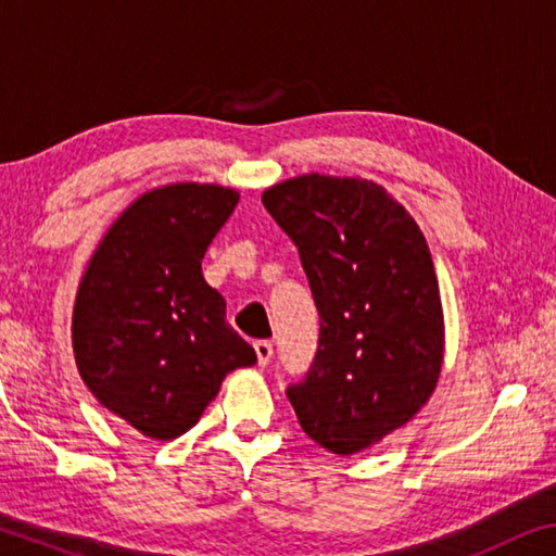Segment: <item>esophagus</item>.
<instances>
[{"label":"esophagus","instance_id":"1","mask_svg":"<svg viewBox=\"0 0 556 556\" xmlns=\"http://www.w3.org/2000/svg\"><path fill=\"white\" fill-rule=\"evenodd\" d=\"M255 352H257V365L260 367H267L269 359H271V342L269 340H257L255 342Z\"/></svg>","mask_w":556,"mask_h":556}]
</instances>
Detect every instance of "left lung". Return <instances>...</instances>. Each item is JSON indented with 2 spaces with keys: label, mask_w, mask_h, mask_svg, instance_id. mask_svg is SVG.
I'll list each match as a JSON object with an SVG mask.
<instances>
[{
  "label": "left lung",
  "mask_w": 556,
  "mask_h": 556,
  "mask_svg": "<svg viewBox=\"0 0 556 556\" xmlns=\"http://www.w3.org/2000/svg\"><path fill=\"white\" fill-rule=\"evenodd\" d=\"M262 204L299 248L320 316L311 369L287 389L301 428L332 454L377 445L440 379L445 318L426 236L359 177L301 175Z\"/></svg>",
  "instance_id": "1"
}]
</instances>
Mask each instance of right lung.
<instances>
[{
  "mask_svg": "<svg viewBox=\"0 0 556 556\" xmlns=\"http://www.w3.org/2000/svg\"><path fill=\"white\" fill-rule=\"evenodd\" d=\"M240 194L179 181L138 197L79 281L73 350L94 399L153 440H175L216 399L228 371L257 362L228 326L201 260Z\"/></svg>",
  "mask_w": 556,
  "mask_h": 556,
  "instance_id": "right-lung-1",
  "label": "right lung"
}]
</instances>
